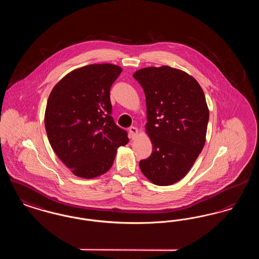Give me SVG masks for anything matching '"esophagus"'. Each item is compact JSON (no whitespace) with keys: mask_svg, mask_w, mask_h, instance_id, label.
<instances>
[{"mask_svg":"<svg viewBox=\"0 0 259 259\" xmlns=\"http://www.w3.org/2000/svg\"><path fill=\"white\" fill-rule=\"evenodd\" d=\"M129 133H130V136H131L132 139H135L136 136L138 134V129L136 128L135 126H131L129 128Z\"/></svg>","mask_w":259,"mask_h":259,"instance_id":"34e87169","label":"esophagus"}]
</instances>
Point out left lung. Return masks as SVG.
<instances>
[{"mask_svg": "<svg viewBox=\"0 0 259 259\" xmlns=\"http://www.w3.org/2000/svg\"><path fill=\"white\" fill-rule=\"evenodd\" d=\"M147 103L150 156L141 171L156 185H171L190 170L206 142L209 109L197 80L169 66L148 67L133 74Z\"/></svg>", "mask_w": 259, "mask_h": 259, "instance_id": "obj_1", "label": "left lung"}]
</instances>
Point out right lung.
<instances>
[{
	"label": "right lung",
	"mask_w": 259,
	"mask_h": 259,
	"mask_svg": "<svg viewBox=\"0 0 259 259\" xmlns=\"http://www.w3.org/2000/svg\"><path fill=\"white\" fill-rule=\"evenodd\" d=\"M122 69L92 64L74 70L54 87L45 125L50 146L76 177L93 179L108 172L127 132L111 117L110 90Z\"/></svg>",
	"instance_id": "add662e5"
}]
</instances>
